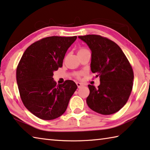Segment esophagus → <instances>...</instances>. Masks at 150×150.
<instances>
[{
    "mask_svg": "<svg viewBox=\"0 0 150 150\" xmlns=\"http://www.w3.org/2000/svg\"><path fill=\"white\" fill-rule=\"evenodd\" d=\"M76 84H77V87H78L79 88H81V87L83 86V84H81V83H76Z\"/></svg>",
    "mask_w": 150,
    "mask_h": 150,
    "instance_id": "esophagus-1",
    "label": "esophagus"
}]
</instances>
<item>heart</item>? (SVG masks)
I'll use <instances>...</instances> for the list:
<instances>
[{
    "mask_svg": "<svg viewBox=\"0 0 150 150\" xmlns=\"http://www.w3.org/2000/svg\"><path fill=\"white\" fill-rule=\"evenodd\" d=\"M86 50H88V49H86V48H81L79 50V51H78V52H84V51H86ZM81 73H77V74H76V77H80V76H81Z\"/></svg>",
    "mask_w": 150,
    "mask_h": 150,
    "instance_id": "obj_1",
    "label": "heart"
}]
</instances>
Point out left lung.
Segmentation results:
<instances>
[{"mask_svg": "<svg viewBox=\"0 0 150 150\" xmlns=\"http://www.w3.org/2000/svg\"><path fill=\"white\" fill-rule=\"evenodd\" d=\"M92 51L91 67L100 84L88 85V107L102 115L117 112L127 102L131 93L134 73L131 65L115 42L98 35L79 36Z\"/></svg>", "mask_w": 150, "mask_h": 150, "instance_id": "1", "label": "left lung"}]
</instances>
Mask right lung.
<instances>
[{
  "label": "right lung",
  "instance_id": "right-lung-1",
  "mask_svg": "<svg viewBox=\"0 0 150 150\" xmlns=\"http://www.w3.org/2000/svg\"><path fill=\"white\" fill-rule=\"evenodd\" d=\"M76 39L77 36L43 38L26 49L18 65L16 80L23 105L43 120L61 116L77 88L71 80L57 85L52 77Z\"/></svg>",
  "mask_w": 150,
  "mask_h": 150
}]
</instances>
